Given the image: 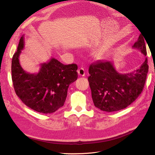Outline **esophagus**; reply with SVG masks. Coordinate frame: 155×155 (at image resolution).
I'll return each mask as SVG.
<instances>
[{
    "mask_svg": "<svg viewBox=\"0 0 155 155\" xmlns=\"http://www.w3.org/2000/svg\"><path fill=\"white\" fill-rule=\"evenodd\" d=\"M78 73L79 74V76H84L85 75V72L83 68H81V69H79L78 70Z\"/></svg>",
    "mask_w": 155,
    "mask_h": 155,
    "instance_id": "esophagus-1",
    "label": "esophagus"
}]
</instances>
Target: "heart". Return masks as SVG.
<instances>
[{
  "mask_svg": "<svg viewBox=\"0 0 155 155\" xmlns=\"http://www.w3.org/2000/svg\"><path fill=\"white\" fill-rule=\"evenodd\" d=\"M96 58L97 59H101L102 58V54L101 53H98L97 55H96Z\"/></svg>",
  "mask_w": 155,
  "mask_h": 155,
  "instance_id": "obj_1",
  "label": "heart"
}]
</instances>
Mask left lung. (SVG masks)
Listing matches in <instances>:
<instances>
[{
  "label": "left lung",
  "mask_w": 155,
  "mask_h": 155,
  "mask_svg": "<svg viewBox=\"0 0 155 155\" xmlns=\"http://www.w3.org/2000/svg\"><path fill=\"white\" fill-rule=\"evenodd\" d=\"M132 48L146 56L144 39L141 34ZM148 69L147 58L139 69L124 74L117 72L111 61H98L90 65L88 79L95 106L106 112L128 107L141 94Z\"/></svg>",
  "instance_id": "left-lung-1"
}]
</instances>
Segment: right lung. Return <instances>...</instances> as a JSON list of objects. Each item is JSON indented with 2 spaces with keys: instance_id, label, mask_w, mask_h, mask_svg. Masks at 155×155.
I'll list each match as a JSON object with an SVG mask.
<instances>
[{
  "instance_id": "right-lung-1",
  "label": "right lung",
  "mask_w": 155,
  "mask_h": 155,
  "mask_svg": "<svg viewBox=\"0 0 155 155\" xmlns=\"http://www.w3.org/2000/svg\"><path fill=\"white\" fill-rule=\"evenodd\" d=\"M24 46L22 35L11 64L16 94L27 106L37 112L54 113L64 106L68 88L78 78V66L74 64L64 65L51 58L40 64L38 73H28L22 69L19 61Z\"/></svg>"
}]
</instances>
